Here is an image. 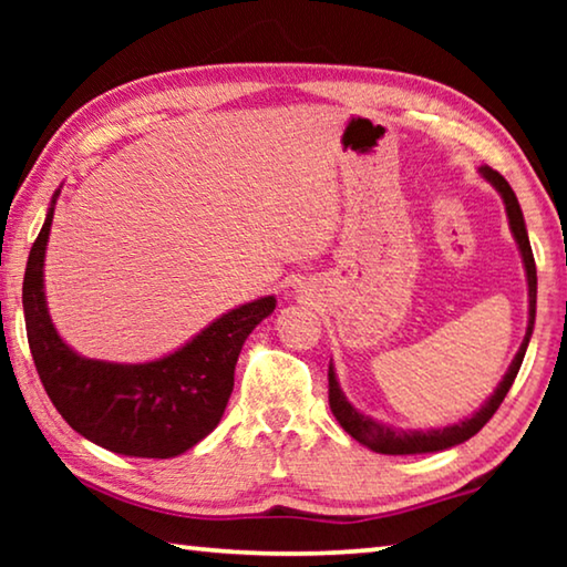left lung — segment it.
I'll return each mask as SVG.
<instances>
[{
    "mask_svg": "<svg viewBox=\"0 0 567 567\" xmlns=\"http://www.w3.org/2000/svg\"><path fill=\"white\" fill-rule=\"evenodd\" d=\"M480 177L497 189V195L503 197L505 205V215H507V225H511V233L515 237V245L520 249L523 257V267H525V280H527V330L525 338L517 348L515 358L511 362V368L503 375V380L497 382V388L493 390V395L487 398L483 405H480L473 415L465 420H457L453 425L445 427H430V430H405V427H395L388 425V422H380L375 417L364 415L352 402L344 398V392L338 382V372H334V364L330 362V410L332 415L338 417L344 433L350 437L358 440L360 445L370 447L372 453H382V455H422V453H440V450L455 447L465 440L473 437L475 433L483 430L487 420L495 415V410L501 408V402L505 400L507 390L513 388L517 370H520L527 342L533 338V328H535V305H537V272H535V260H533V249H530V239H527V227H525V217L520 203H517L513 187L507 185L503 175H497L491 167H480Z\"/></svg>",
    "mask_w": 567,
    "mask_h": 567,
    "instance_id": "1",
    "label": "left lung"
}]
</instances>
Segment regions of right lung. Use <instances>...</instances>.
I'll return each mask as SVG.
<instances>
[{"label":"right lung","mask_w":567,"mask_h":567,"mask_svg":"<svg viewBox=\"0 0 567 567\" xmlns=\"http://www.w3.org/2000/svg\"><path fill=\"white\" fill-rule=\"evenodd\" d=\"M54 189L40 237L27 260L22 307L27 340L40 380L66 425L90 443L130 457H177L219 425L235 388L243 344L267 315L275 295L219 315L177 350L147 362L84 358L56 332L44 292Z\"/></svg>","instance_id":"1"}]
</instances>
